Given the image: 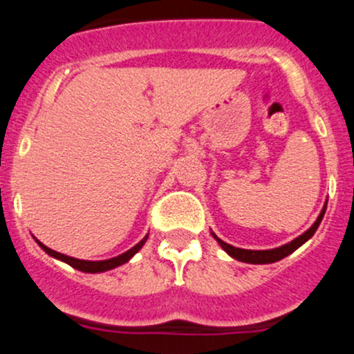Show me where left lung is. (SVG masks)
<instances>
[{
  "label": "left lung",
  "mask_w": 354,
  "mask_h": 354,
  "mask_svg": "<svg viewBox=\"0 0 354 354\" xmlns=\"http://www.w3.org/2000/svg\"><path fill=\"white\" fill-rule=\"evenodd\" d=\"M324 211H326V205H324L323 211L319 213L318 219L315 221V225L311 226L310 230L304 231L301 236H298L296 239H293L291 243H288V245L284 246H279V248H274V250H263V251H254V250H241V248H234L228 245V243L221 241V239L216 238V234H213L214 238H216V241L219 243V246L223 248V250L226 251L230 256H233L234 259H238V261H245V263H251V265H266V263H274V261H279V259H283L284 256L291 254L295 250H298L299 246L303 245V243H306L308 239H310L313 234H315V231L318 230L321 219L324 216Z\"/></svg>",
  "instance_id": "8db88e82"
}]
</instances>
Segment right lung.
Masks as SVG:
<instances>
[{
    "instance_id": "obj_1",
    "label": "right lung",
    "mask_w": 354,
    "mask_h": 354,
    "mask_svg": "<svg viewBox=\"0 0 354 354\" xmlns=\"http://www.w3.org/2000/svg\"><path fill=\"white\" fill-rule=\"evenodd\" d=\"M148 239V236H145L143 239H141L140 243H138L136 246H133L131 250L126 251V253L116 256V258H111V259H104V261H84V259H76V258H71V256H66V254H61L58 253V251H53L50 250L48 246H44L43 243H39L38 239H36V243H38L39 246L43 248L44 251H46L48 254L53 256V258L56 259H61V261L68 263V265L76 268V270L80 271H84V273H101V271H108V270H113V268L123 265V263L128 261L129 258H131L133 254H136L138 251L141 250V246L145 245V241Z\"/></svg>"
}]
</instances>
